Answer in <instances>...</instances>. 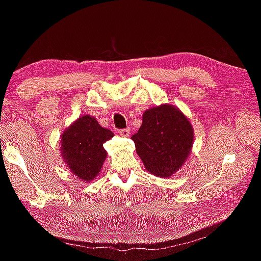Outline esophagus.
Returning a JSON list of instances; mask_svg holds the SVG:
<instances>
[{
  "instance_id": "esophagus-1",
  "label": "esophagus",
  "mask_w": 261,
  "mask_h": 261,
  "mask_svg": "<svg viewBox=\"0 0 261 261\" xmlns=\"http://www.w3.org/2000/svg\"><path fill=\"white\" fill-rule=\"evenodd\" d=\"M118 132H120V135L122 137H124V138H126V137L130 136V130L129 129H122V130H120Z\"/></svg>"
}]
</instances>
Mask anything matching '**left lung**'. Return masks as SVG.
<instances>
[{
	"mask_svg": "<svg viewBox=\"0 0 261 261\" xmlns=\"http://www.w3.org/2000/svg\"><path fill=\"white\" fill-rule=\"evenodd\" d=\"M193 137L187 116L173 105H161L144 113L143 124L131 139L148 173L169 177L187 161Z\"/></svg>",
	"mask_w": 261,
	"mask_h": 261,
	"instance_id": "1",
	"label": "left lung"
}]
</instances>
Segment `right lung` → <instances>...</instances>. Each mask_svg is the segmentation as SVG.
<instances>
[{
	"label": "right lung",
	"mask_w": 261,
	"mask_h": 261,
	"mask_svg": "<svg viewBox=\"0 0 261 261\" xmlns=\"http://www.w3.org/2000/svg\"><path fill=\"white\" fill-rule=\"evenodd\" d=\"M113 137L112 131L101 126L94 117L85 115L61 135V155L74 175L90 182L98 176L107 158L103 144Z\"/></svg>",
	"instance_id": "right-lung-1"
}]
</instances>
